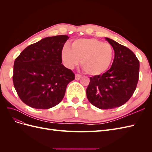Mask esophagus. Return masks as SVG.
Instances as JSON below:
<instances>
[{
    "label": "esophagus",
    "instance_id": "1",
    "mask_svg": "<svg viewBox=\"0 0 152 152\" xmlns=\"http://www.w3.org/2000/svg\"><path fill=\"white\" fill-rule=\"evenodd\" d=\"M81 77H82V75H79V74H76V75H75V80H79L80 79Z\"/></svg>",
    "mask_w": 152,
    "mask_h": 152
}]
</instances>
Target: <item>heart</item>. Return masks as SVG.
Returning <instances> with one entry per match:
<instances>
[{
    "instance_id": "heart-1",
    "label": "heart",
    "mask_w": 152,
    "mask_h": 152,
    "mask_svg": "<svg viewBox=\"0 0 152 152\" xmlns=\"http://www.w3.org/2000/svg\"><path fill=\"white\" fill-rule=\"evenodd\" d=\"M113 48L107 42L98 39H79L73 40L71 48L64 46L61 58L65 65L70 68L80 64L86 73L90 75H99L111 65L113 58Z\"/></svg>"
}]
</instances>
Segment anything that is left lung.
Returning <instances> with one entry per match:
<instances>
[{
    "instance_id": "1",
    "label": "left lung",
    "mask_w": 152,
    "mask_h": 152,
    "mask_svg": "<svg viewBox=\"0 0 152 152\" xmlns=\"http://www.w3.org/2000/svg\"><path fill=\"white\" fill-rule=\"evenodd\" d=\"M115 52L111 68L102 75L90 77L86 89L89 102L99 109H112L131 98L139 79L140 61L129 49L106 37Z\"/></svg>"
}]
</instances>
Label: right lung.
<instances>
[{
    "label": "right lung",
    "mask_w": 152,
    "mask_h": 152,
    "mask_svg": "<svg viewBox=\"0 0 152 152\" xmlns=\"http://www.w3.org/2000/svg\"><path fill=\"white\" fill-rule=\"evenodd\" d=\"M69 39L65 35L48 37L26 48L15 61L12 80L23 103L49 109L60 103L75 74L64 66L61 51Z\"/></svg>",
    "instance_id": "1"
}]
</instances>
